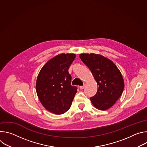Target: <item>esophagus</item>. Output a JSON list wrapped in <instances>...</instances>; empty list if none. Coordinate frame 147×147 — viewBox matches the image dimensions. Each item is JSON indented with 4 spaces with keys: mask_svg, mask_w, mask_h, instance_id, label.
<instances>
[{
    "mask_svg": "<svg viewBox=\"0 0 147 147\" xmlns=\"http://www.w3.org/2000/svg\"><path fill=\"white\" fill-rule=\"evenodd\" d=\"M84 87H85V85L82 86H80V88L81 90H82V89L84 88Z\"/></svg>",
    "mask_w": 147,
    "mask_h": 147,
    "instance_id": "obj_1",
    "label": "esophagus"
}]
</instances>
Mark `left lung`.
Masks as SVG:
<instances>
[{
	"mask_svg": "<svg viewBox=\"0 0 147 147\" xmlns=\"http://www.w3.org/2000/svg\"><path fill=\"white\" fill-rule=\"evenodd\" d=\"M80 57L91 70L98 85L96 94L90 98L95 108L106 111L121 95L124 82L122 74L114 63L101 55L81 53Z\"/></svg>",
	"mask_w": 147,
	"mask_h": 147,
	"instance_id": "left-lung-1",
	"label": "left lung"
}]
</instances>
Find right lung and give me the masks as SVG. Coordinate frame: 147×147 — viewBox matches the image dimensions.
Listing matches in <instances>:
<instances>
[{
    "instance_id": "obj_1",
    "label": "right lung",
    "mask_w": 147,
    "mask_h": 147,
    "mask_svg": "<svg viewBox=\"0 0 147 147\" xmlns=\"http://www.w3.org/2000/svg\"><path fill=\"white\" fill-rule=\"evenodd\" d=\"M74 53L59 54L40 70L36 81V91L39 101L48 111L56 115L67 112L77 91L71 86V77L68 70L76 58Z\"/></svg>"
}]
</instances>
